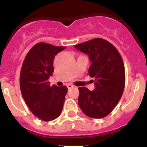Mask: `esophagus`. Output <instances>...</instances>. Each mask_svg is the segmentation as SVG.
Wrapping results in <instances>:
<instances>
[{"label":"esophagus","instance_id":"obj_1","mask_svg":"<svg viewBox=\"0 0 147 147\" xmlns=\"http://www.w3.org/2000/svg\"><path fill=\"white\" fill-rule=\"evenodd\" d=\"M67 88H68V89H70V88H74V85H71V84H68V85H67Z\"/></svg>","mask_w":147,"mask_h":147}]
</instances>
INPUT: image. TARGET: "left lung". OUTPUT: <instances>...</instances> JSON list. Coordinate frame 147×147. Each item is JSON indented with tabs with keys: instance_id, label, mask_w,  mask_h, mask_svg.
<instances>
[{
	"instance_id": "8db88e82",
	"label": "left lung",
	"mask_w": 147,
	"mask_h": 147,
	"mask_svg": "<svg viewBox=\"0 0 147 147\" xmlns=\"http://www.w3.org/2000/svg\"><path fill=\"white\" fill-rule=\"evenodd\" d=\"M74 47L88 55L91 62L88 74L95 79L92 91L85 87L79 88V106L89 117L102 119L112 112L123 94L124 62L119 51L104 39L95 38Z\"/></svg>"
}]
</instances>
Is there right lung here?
Wrapping results in <instances>:
<instances>
[{"instance_id": "add662e5", "label": "right lung", "mask_w": 147, "mask_h": 147, "mask_svg": "<svg viewBox=\"0 0 147 147\" xmlns=\"http://www.w3.org/2000/svg\"><path fill=\"white\" fill-rule=\"evenodd\" d=\"M65 47L45 42L34 45L26 56L20 75L22 96L32 113L45 121L59 117L67 88L51 87L49 78L54 71L55 56Z\"/></svg>"}]
</instances>
